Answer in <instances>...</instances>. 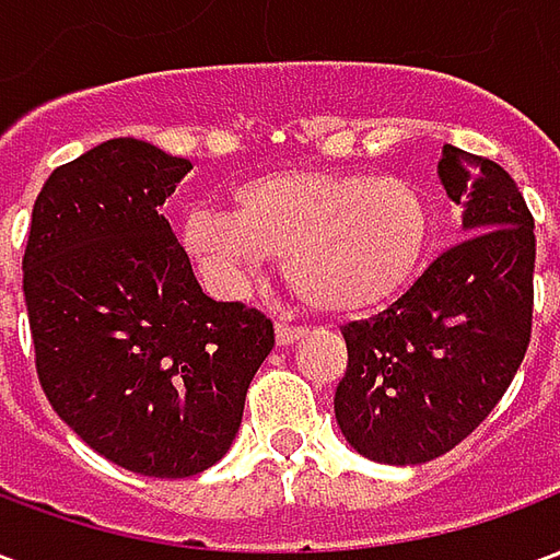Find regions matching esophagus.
Wrapping results in <instances>:
<instances>
[{
	"label": "esophagus",
	"mask_w": 560,
	"mask_h": 560,
	"mask_svg": "<svg viewBox=\"0 0 560 560\" xmlns=\"http://www.w3.org/2000/svg\"><path fill=\"white\" fill-rule=\"evenodd\" d=\"M303 339V327H291V324H276V341L281 348H288L293 341Z\"/></svg>",
	"instance_id": "1"
}]
</instances>
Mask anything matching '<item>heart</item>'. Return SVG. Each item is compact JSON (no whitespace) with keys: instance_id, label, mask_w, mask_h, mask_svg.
<instances>
[{"instance_id":"1","label":"heart","mask_w":560,"mask_h":560,"mask_svg":"<svg viewBox=\"0 0 560 560\" xmlns=\"http://www.w3.org/2000/svg\"><path fill=\"white\" fill-rule=\"evenodd\" d=\"M231 209H195L183 245L221 288H240L284 257L305 303L329 315H365L413 279L432 236V209L408 179L363 173L281 171L236 185Z\"/></svg>"}]
</instances>
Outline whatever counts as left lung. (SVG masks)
<instances>
[{
    "label": "left lung",
    "mask_w": 560,
    "mask_h": 560,
    "mask_svg": "<svg viewBox=\"0 0 560 560\" xmlns=\"http://www.w3.org/2000/svg\"><path fill=\"white\" fill-rule=\"evenodd\" d=\"M438 179L465 207V240L389 308L341 329L336 420L360 456L384 465H420L462 444L530 341L537 240L525 197L504 167L456 147L441 149Z\"/></svg>",
    "instance_id": "obj_1"
}]
</instances>
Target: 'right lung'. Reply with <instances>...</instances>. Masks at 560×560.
I'll list each match as a JSON object with an SVG mask.
<instances>
[{
	"mask_svg": "<svg viewBox=\"0 0 560 560\" xmlns=\"http://www.w3.org/2000/svg\"><path fill=\"white\" fill-rule=\"evenodd\" d=\"M191 161L107 140L50 173L23 252L35 372L86 444L143 477L231 450L272 320L200 291L159 207Z\"/></svg>",
	"mask_w": 560,
	"mask_h": 560,
	"instance_id": "obj_1",
	"label": "right lung"
}]
</instances>
